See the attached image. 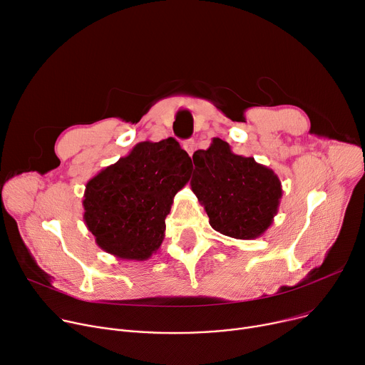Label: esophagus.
<instances>
[{"label":"esophagus","instance_id":"34e87169","mask_svg":"<svg viewBox=\"0 0 365 365\" xmlns=\"http://www.w3.org/2000/svg\"><path fill=\"white\" fill-rule=\"evenodd\" d=\"M183 148H185V151H186L189 155H192L193 151H195V140H193V139L185 140V142H183Z\"/></svg>","mask_w":365,"mask_h":365}]
</instances>
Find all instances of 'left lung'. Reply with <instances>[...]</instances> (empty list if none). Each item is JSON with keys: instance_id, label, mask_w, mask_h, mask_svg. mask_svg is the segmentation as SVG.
Returning <instances> with one entry per match:
<instances>
[{"instance_id": "8db88e82", "label": "left lung", "mask_w": 365, "mask_h": 365, "mask_svg": "<svg viewBox=\"0 0 365 365\" xmlns=\"http://www.w3.org/2000/svg\"><path fill=\"white\" fill-rule=\"evenodd\" d=\"M190 189L214 230L235 239L259 237L273 225L282 183L272 168L232 151L220 138L192 155Z\"/></svg>"}]
</instances>
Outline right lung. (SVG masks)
Returning a JSON list of instances; mask_svg holds the SVG:
<instances>
[{"instance_id": "1", "label": "right lung", "mask_w": 365, "mask_h": 365, "mask_svg": "<svg viewBox=\"0 0 365 365\" xmlns=\"http://www.w3.org/2000/svg\"><path fill=\"white\" fill-rule=\"evenodd\" d=\"M192 160L176 139L145 140L88 183L83 222L101 250L145 261L163 244L165 217L189 182Z\"/></svg>"}]
</instances>
